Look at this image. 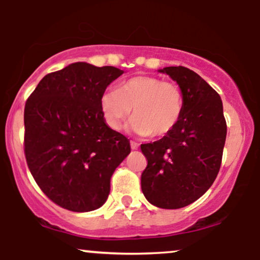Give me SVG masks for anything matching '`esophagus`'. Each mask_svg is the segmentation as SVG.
Returning a JSON list of instances; mask_svg holds the SVG:
<instances>
[{
    "label": "esophagus",
    "mask_w": 260,
    "mask_h": 260,
    "mask_svg": "<svg viewBox=\"0 0 260 260\" xmlns=\"http://www.w3.org/2000/svg\"><path fill=\"white\" fill-rule=\"evenodd\" d=\"M131 148L133 149V150H136V149H138V147H139V144L138 143H136V142H133V140H131Z\"/></svg>",
    "instance_id": "esophagus-1"
}]
</instances>
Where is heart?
Listing matches in <instances>:
<instances>
[{
  "instance_id": "obj_1",
  "label": "heart",
  "mask_w": 260,
  "mask_h": 260,
  "mask_svg": "<svg viewBox=\"0 0 260 260\" xmlns=\"http://www.w3.org/2000/svg\"><path fill=\"white\" fill-rule=\"evenodd\" d=\"M100 107L106 123L120 129L132 113L131 129L139 136L161 138L180 123L184 109L181 88L170 80L154 76H137L122 82L117 91H106Z\"/></svg>"
}]
</instances>
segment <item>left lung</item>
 <instances>
[{"label": "left lung", "mask_w": 260, "mask_h": 260, "mask_svg": "<svg viewBox=\"0 0 260 260\" xmlns=\"http://www.w3.org/2000/svg\"><path fill=\"white\" fill-rule=\"evenodd\" d=\"M184 98L180 123L168 136L140 145L148 165L140 177L143 194L162 209H180L201 198L215 181L226 140L222 101L189 68L165 67Z\"/></svg>", "instance_id": "8db88e82"}]
</instances>
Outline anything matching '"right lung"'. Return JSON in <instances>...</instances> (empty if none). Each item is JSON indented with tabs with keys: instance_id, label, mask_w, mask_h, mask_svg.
Here are the masks:
<instances>
[{
	"instance_id": "add662e5",
	"label": "right lung",
	"mask_w": 260,
	"mask_h": 260,
	"mask_svg": "<svg viewBox=\"0 0 260 260\" xmlns=\"http://www.w3.org/2000/svg\"><path fill=\"white\" fill-rule=\"evenodd\" d=\"M123 71L76 62L46 74L25 103L24 154L49 199L77 213L106 202L129 140L105 123L100 107L107 85Z\"/></svg>"
}]
</instances>
